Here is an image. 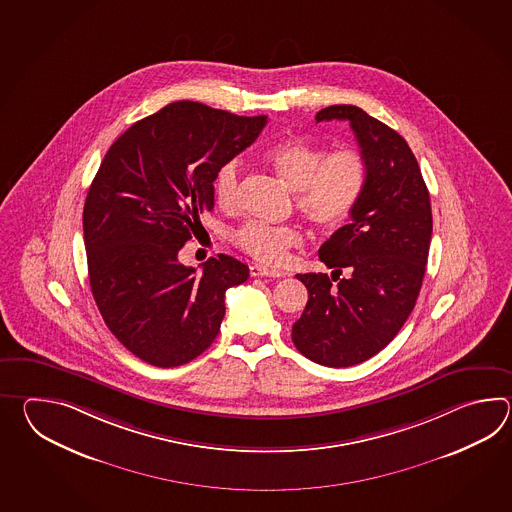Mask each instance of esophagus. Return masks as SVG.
<instances>
[{"instance_id":"esophagus-1","label":"esophagus","mask_w":512,"mask_h":512,"mask_svg":"<svg viewBox=\"0 0 512 512\" xmlns=\"http://www.w3.org/2000/svg\"><path fill=\"white\" fill-rule=\"evenodd\" d=\"M249 271H251V276H254V278H260V276H267V278H282L283 276V272L272 271V269L261 267V265H251V267H249Z\"/></svg>"}]
</instances>
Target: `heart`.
Masks as SVG:
<instances>
[{
	"label": "heart",
	"instance_id": "1",
	"mask_svg": "<svg viewBox=\"0 0 512 512\" xmlns=\"http://www.w3.org/2000/svg\"><path fill=\"white\" fill-rule=\"evenodd\" d=\"M265 161L285 185L298 192L296 207L309 223L322 230H337L348 223L366 188L368 166L357 148H326L302 139L278 142L265 152ZM241 166L225 164L214 181V197L221 210L232 212L240 205ZM234 243L254 260L278 265L302 234L293 227L247 223L234 234Z\"/></svg>",
	"mask_w": 512,
	"mask_h": 512
}]
</instances>
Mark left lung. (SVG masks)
Segmentation results:
<instances>
[{
	"label": "left lung",
	"instance_id": "1",
	"mask_svg": "<svg viewBox=\"0 0 512 512\" xmlns=\"http://www.w3.org/2000/svg\"><path fill=\"white\" fill-rule=\"evenodd\" d=\"M316 122L348 120L366 159V188L351 221L320 247L329 269L296 274L309 293L293 324L296 349L327 368L371 359L414 311L432 240L430 194L408 142L357 106H329ZM342 270L349 276L339 278Z\"/></svg>",
	"mask_w": 512,
	"mask_h": 512
}]
</instances>
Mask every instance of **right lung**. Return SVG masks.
<instances>
[{
    "label": "right lung",
    "mask_w": 512,
    "mask_h": 512,
    "mask_svg": "<svg viewBox=\"0 0 512 512\" xmlns=\"http://www.w3.org/2000/svg\"><path fill=\"white\" fill-rule=\"evenodd\" d=\"M265 124L267 115L172 102L111 144L89 186L91 293L109 331L152 366L175 368L199 357L218 337L225 291L249 278V267L227 254L197 272L179 261V251L214 208L219 170Z\"/></svg>",
    "instance_id": "right-lung-1"
}]
</instances>
